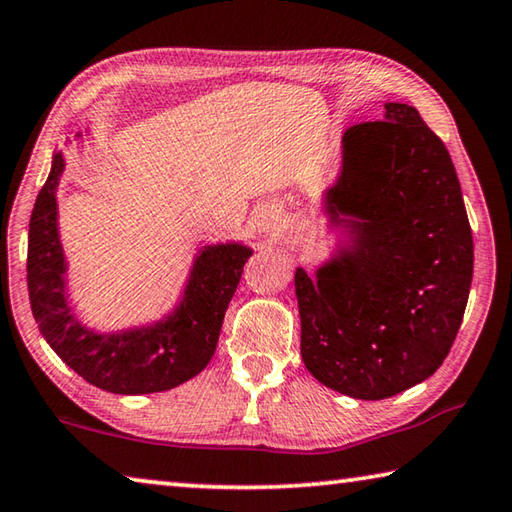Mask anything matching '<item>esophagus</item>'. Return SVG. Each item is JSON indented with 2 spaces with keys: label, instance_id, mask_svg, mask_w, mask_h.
I'll return each mask as SVG.
<instances>
[{
  "label": "esophagus",
  "instance_id": "34e87169",
  "mask_svg": "<svg viewBox=\"0 0 512 512\" xmlns=\"http://www.w3.org/2000/svg\"><path fill=\"white\" fill-rule=\"evenodd\" d=\"M255 225H257L259 232L273 230V228H275V216H273L271 212H259V214L255 216Z\"/></svg>",
  "mask_w": 512,
  "mask_h": 512
}]
</instances>
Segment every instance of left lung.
I'll return each instance as SVG.
<instances>
[{"instance_id": "obj_1", "label": "left lung", "mask_w": 512, "mask_h": 512, "mask_svg": "<svg viewBox=\"0 0 512 512\" xmlns=\"http://www.w3.org/2000/svg\"><path fill=\"white\" fill-rule=\"evenodd\" d=\"M336 248L296 268L300 352L320 384L386 400L445 361L474 271L461 183L440 137L409 103L343 133L323 194Z\"/></svg>"}]
</instances>
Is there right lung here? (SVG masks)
I'll use <instances>...</instances> for the list:
<instances>
[{"label": "right lung", "mask_w": 512, "mask_h": 512, "mask_svg": "<svg viewBox=\"0 0 512 512\" xmlns=\"http://www.w3.org/2000/svg\"><path fill=\"white\" fill-rule=\"evenodd\" d=\"M63 171V151H56L29 221L27 284L40 334L69 368L108 393H162L185 384L210 363L225 309L253 250L239 241L203 246L169 314L146 325L97 332L81 323L69 302L56 201Z\"/></svg>", "instance_id": "add662e5"}]
</instances>
